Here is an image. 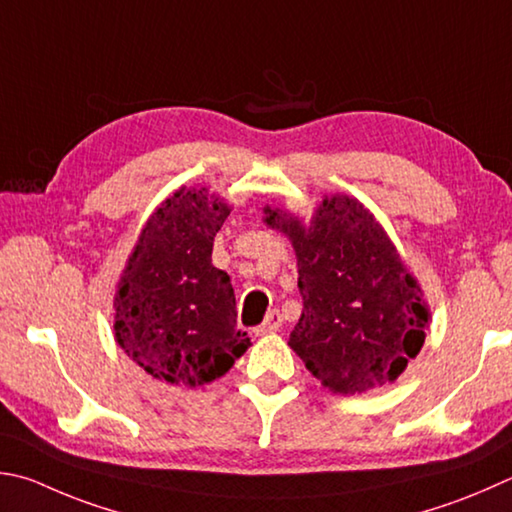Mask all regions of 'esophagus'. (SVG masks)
Returning <instances> with one entry per match:
<instances>
[{
	"instance_id": "34e87169",
	"label": "esophagus",
	"mask_w": 512,
	"mask_h": 512,
	"mask_svg": "<svg viewBox=\"0 0 512 512\" xmlns=\"http://www.w3.org/2000/svg\"><path fill=\"white\" fill-rule=\"evenodd\" d=\"M282 327V313L280 311H271L266 315V320L259 324L257 327V333L259 336H264V333H273Z\"/></svg>"
}]
</instances>
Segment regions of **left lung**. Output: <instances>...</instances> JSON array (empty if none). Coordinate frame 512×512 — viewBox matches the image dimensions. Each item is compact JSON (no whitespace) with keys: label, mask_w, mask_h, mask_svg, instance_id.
Wrapping results in <instances>:
<instances>
[{"label":"left lung","mask_w":512,"mask_h":512,"mask_svg":"<svg viewBox=\"0 0 512 512\" xmlns=\"http://www.w3.org/2000/svg\"><path fill=\"white\" fill-rule=\"evenodd\" d=\"M293 241L302 315L288 345L324 387L360 394L396 380L425 342L427 309L392 241L349 197L324 199L309 228L268 210Z\"/></svg>","instance_id":"1"}]
</instances>
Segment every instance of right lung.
<instances>
[{"label": "right lung", "mask_w": 512, "mask_h": 512, "mask_svg": "<svg viewBox=\"0 0 512 512\" xmlns=\"http://www.w3.org/2000/svg\"><path fill=\"white\" fill-rule=\"evenodd\" d=\"M230 210L206 188L179 190L147 221L116 293V340L147 374L199 387L248 349L235 291L212 266Z\"/></svg>", "instance_id": "obj_1"}]
</instances>
